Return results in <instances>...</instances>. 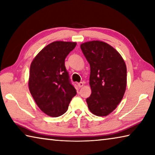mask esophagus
I'll use <instances>...</instances> for the list:
<instances>
[{
	"label": "esophagus",
	"instance_id": "1",
	"mask_svg": "<svg viewBox=\"0 0 155 155\" xmlns=\"http://www.w3.org/2000/svg\"><path fill=\"white\" fill-rule=\"evenodd\" d=\"M77 85H78V87H82L83 86V82L78 83Z\"/></svg>",
	"mask_w": 155,
	"mask_h": 155
}]
</instances>
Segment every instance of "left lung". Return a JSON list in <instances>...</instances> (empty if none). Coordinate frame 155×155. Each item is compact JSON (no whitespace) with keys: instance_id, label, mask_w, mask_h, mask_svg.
<instances>
[{"instance_id":"8db88e82","label":"left lung","mask_w":155,"mask_h":155,"mask_svg":"<svg viewBox=\"0 0 155 155\" xmlns=\"http://www.w3.org/2000/svg\"><path fill=\"white\" fill-rule=\"evenodd\" d=\"M81 48L90 65L88 108L97 116H106L116 108L125 93V62L116 50L104 41H87L81 44Z\"/></svg>"}]
</instances>
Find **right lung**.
<instances>
[{"label":"right lung","instance_id":"obj_1","mask_svg":"<svg viewBox=\"0 0 155 155\" xmlns=\"http://www.w3.org/2000/svg\"><path fill=\"white\" fill-rule=\"evenodd\" d=\"M76 45L71 41H53L31 62L28 88L37 105L49 116L65 114L77 94L65 66V59Z\"/></svg>","mask_w":155,"mask_h":155}]
</instances>
